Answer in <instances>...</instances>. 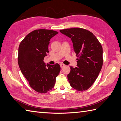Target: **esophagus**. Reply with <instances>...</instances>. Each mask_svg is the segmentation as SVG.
Instances as JSON below:
<instances>
[{
  "label": "esophagus",
  "mask_w": 121,
  "mask_h": 121,
  "mask_svg": "<svg viewBox=\"0 0 121 121\" xmlns=\"http://www.w3.org/2000/svg\"><path fill=\"white\" fill-rule=\"evenodd\" d=\"M60 65V66H61V68H62L64 67V66H65V65H64V64H63V63H61Z\"/></svg>",
  "instance_id": "1"
}]
</instances>
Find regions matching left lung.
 Masks as SVG:
<instances>
[{"instance_id":"left-lung-1","label":"left lung","mask_w":121,"mask_h":121,"mask_svg":"<svg viewBox=\"0 0 121 121\" xmlns=\"http://www.w3.org/2000/svg\"><path fill=\"white\" fill-rule=\"evenodd\" d=\"M70 38L78 58L77 67L70 66L68 78L71 87L82 91L88 89L98 76L103 65V50L96 37L89 30L75 27L60 30Z\"/></svg>"}]
</instances>
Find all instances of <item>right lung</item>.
I'll return each instance as SVG.
<instances>
[{"mask_svg": "<svg viewBox=\"0 0 121 121\" xmlns=\"http://www.w3.org/2000/svg\"><path fill=\"white\" fill-rule=\"evenodd\" d=\"M58 33L53 30H36L27 34L19 45V68L30 86L39 93H46L52 89L60 73L59 64L50 65L43 62L49 52V41Z\"/></svg>", "mask_w": 121, "mask_h": 121, "instance_id": "obj_1", "label": "right lung"}]
</instances>
